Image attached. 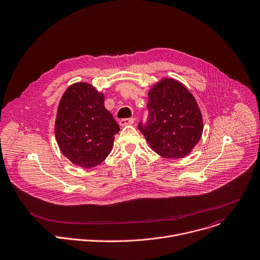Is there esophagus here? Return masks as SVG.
<instances>
[{
  "instance_id": "1",
  "label": "esophagus",
  "mask_w": 260,
  "mask_h": 260,
  "mask_svg": "<svg viewBox=\"0 0 260 260\" xmlns=\"http://www.w3.org/2000/svg\"><path fill=\"white\" fill-rule=\"evenodd\" d=\"M135 122V118H122L119 120V124L121 126L124 125H128V124H133Z\"/></svg>"
}]
</instances>
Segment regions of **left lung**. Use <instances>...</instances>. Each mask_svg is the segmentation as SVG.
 <instances>
[{
  "instance_id": "8db88e82",
  "label": "left lung",
  "mask_w": 260,
  "mask_h": 260,
  "mask_svg": "<svg viewBox=\"0 0 260 260\" xmlns=\"http://www.w3.org/2000/svg\"><path fill=\"white\" fill-rule=\"evenodd\" d=\"M148 117L138 127L153 151L165 158L187 156L199 142L203 123L193 95L171 78L155 84L149 92Z\"/></svg>"
}]
</instances>
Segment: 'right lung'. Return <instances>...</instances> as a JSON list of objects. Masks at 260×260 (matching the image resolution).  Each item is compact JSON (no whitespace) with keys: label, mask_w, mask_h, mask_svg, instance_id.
Instances as JSON below:
<instances>
[{"label":"right lung","mask_w":260,"mask_h":260,"mask_svg":"<svg viewBox=\"0 0 260 260\" xmlns=\"http://www.w3.org/2000/svg\"><path fill=\"white\" fill-rule=\"evenodd\" d=\"M119 125L104 107V95L89 83H74L61 98L55 135L62 153L73 164L92 168L111 152Z\"/></svg>","instance_id":"obj_1"}]
</instances>
